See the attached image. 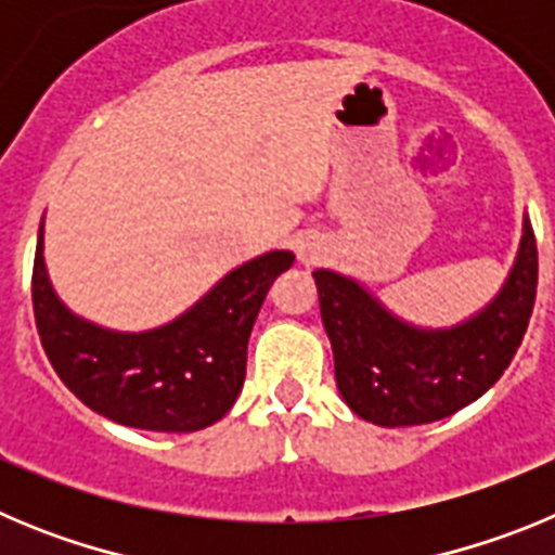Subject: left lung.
Instances as JSON below:
<instances>
[{
	"label": "left lung",
	"instance_id": "1",
	"mask_svg": "<svg viewBox=\"0 0 555 555\" xmlns=\"http://www.w3.org/2000/svg\"><path fill=\"white\" fill-rule=\"evenodd\" d=\"M537 235L526 222L517 263L498 300L453 331H416L358 283L317 269L336 386L361 420L384 428L444 420L478 400L512 364L537 300Z\"/></svg>",
	"mask_w": 555,
	"mask_h": 555
}]
</instances>
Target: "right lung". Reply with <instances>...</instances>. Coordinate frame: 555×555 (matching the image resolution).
<instances>
[{
  "label": "right lung",
  "mask_w": 555,
  "mask_h": 555,
  "mask_svg": "<svg viewBox=\"0 0 555 555\" xmlns=\"http://www.w3.org/2000/svg\"><path fill=\"white\" fill-rule=\"evenodd\" d=\"M292 261L283 249L247 261L180 320L135 336L88 325L57 302L38 233L33 311L41 347L63 384L113 423L166 434L208 428L242 391L249 331Z\"/></svg>",
  "instance_id": "1"
}]
</instances>
